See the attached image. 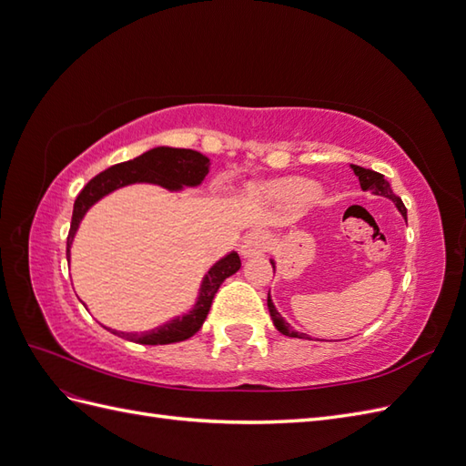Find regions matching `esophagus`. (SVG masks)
I'll use <instances>...</instances> for the list:
<instances>
[{
    "label": "esophagus",
    "mask_w": 466,
    "mask_h": 466,
    "mask_svg": "<svg viewBox=\"0 0 466 466\" xmlns=\"http://www.w3.org/2000/svg\"><path fill=\"white\" fill-rule=\"evenodd\" d=\"M270 247V237L264 231H252L248 233L243 243H241V255L245 258H255V257H262L264 252Z\"/></svg>",
    "instance_id": "obj_1"
}]
</instances>
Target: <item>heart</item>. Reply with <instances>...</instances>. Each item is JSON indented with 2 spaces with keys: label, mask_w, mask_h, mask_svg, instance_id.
Masks as SVG:
<instances>
[{
  "label": "heart",
  "mask_w": 466,
  "mask_h": 466,
  "mask_svg": "<svg viewBox=\"0 0 466 466\" xmlns=\"http://www.w3.org/2000/svg\"><path fill=\"white\" fill-rule=\"evenodd\" d=\"M264 194L270 200H274L276 204L298 211V209H303V208H309L311 204H315L320 198L322 188L317 185L315 180L291 177V178L274 182V185L266 188Z\"/></svg>",
  "instance_id": "obj_1"
}]
</instances>
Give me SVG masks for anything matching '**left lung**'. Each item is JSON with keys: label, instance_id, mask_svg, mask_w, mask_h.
<instances>
[{"label": "left lung", "instance_id": "obj_1", "mask_svg": "<svg viewBox=\"0 0 466 466\" xmlns=\"http://www.w3.org/2000/svg\"><path fill=\"white\" fill-rule=\"evenodd\" d=\"M350 168H351V171H354V175L360 178L361 190L371 192V194H375V196H383V198H389L394 206H397V209L400 211L402 218H406V208H404L402 200L399 198L397 194H394V192L390 190V185L385 180L383 175L371 171V168H363V167H360V165H350ZM270 262H272V268H274V272H276V262H274V260H270ZM268 311H270L274 327H276L281 334L291 336V338H307L305 334H301V332H298V330H293V327H289V322H286V319L278 313V309H276V305H274V301H272V298H270V293H268Z\"/></svg>", "mask_w": 466, "mask_h": 466}]
</instances>
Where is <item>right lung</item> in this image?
I'll list each match as a JSON object with an SVG mask.
<instances>
[{
  "instance_id": "obj_1",
  "label": "right lung",
  "mask_w": 466,
  "mask_h": 466,
  "mask_svg": "<svg viewBox=\"0 0 466 466\" xmlns=\"http://www.w3.org/2000/svg\"><path fill=\"white\" fill-rule=\"evenodd\" d=\"M209 165H211L209 157H206V155L200 151L159 146L142 155H137V157L132 161L118 163L115 167H108L106 171L98 173L95 178L87 182L86 188H83L76 198L72 225H69V233H67V250H66L67 264L72 260V245L83 218H86L87 211L98 200H103L105 196L130 185H155L168 192H182L185 188H196L202 185L206 175L209 173ZM238 268H241V258H238L235 250L228 252V255L221 257L218 262H214V266L209 268L200 281V289H198V295H196L194 305L187 313L173 317L171 320L163 322L161 327H155L144 332H124L116 329H108L105 324L103 327L112 334L126 338V340L136 342V344H146V346L175 344V342L188 340L192 334L200 330L209 313L214 295L218 293L225 278L233 276Z\"/></svg>"
}]
</instances>
